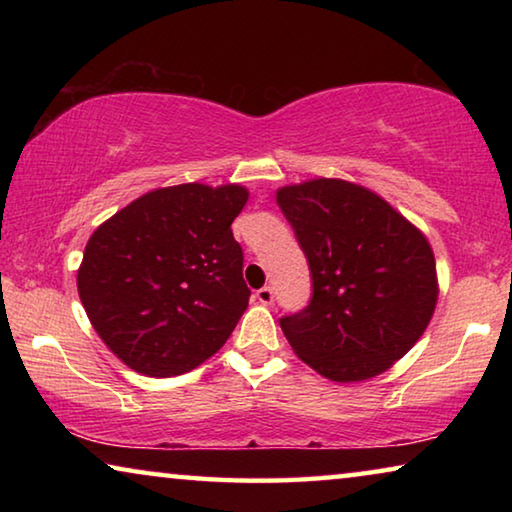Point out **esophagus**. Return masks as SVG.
<instances>
[{
  "instance_id": "34e87169",
  "label": "esophagus",
  "mask_w": 512,
  "mask_h": 512,
  "mask_svg": "<svg viewBox=\"0 0 512 512\" xmlns=\"http://www.w3.org/2000/svg\"><path fill=\"white\" fill-rule=\"evenodd\" d=\"M255 298L262 302V305H271V302L275 300V293H273L271 287H262V289L255 293Z\"/></svg>"
}]
</instances>
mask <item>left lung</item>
<instances>
[{
    "mask_svg": "<svg viewBox=\"0 0 512 512\" xmlns=\"http://www.w3.org/2000/svg\"><path fill=\"white\" fill-rule=\"evenodd\" d=\"M311 271L309 305L280 318L293 352L332 381L379 375L409 352L438 300L427 237L370 189L316 178L277 189Z\"/></svg>",
    "mask_w": 512,
    "mask_h": 512,
    "instance_id": "obj_1",
    "label": "left lung"
}]
</instances>
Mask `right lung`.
<instances>
[{"label": "right lung", "mask_w": 512, "mask_h": 512, "mask_svg": "<svg viewBox=\"0 0 512 512\" xmlns=\"http://www.w3.org/2000/svg\"><path fill=\"white\" fill-rule=\"evenodd\" d=\"M246 201L241 185L162 187L92 232L79 296L128 368L183 375L228 341L250 298L244 250L230 230Z\"/></svg>", "instance_id": "add662e5"}]
</instances>
